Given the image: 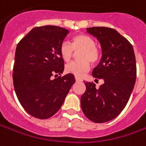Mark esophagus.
<instances>
[{"label": "esophagus", "mask_w": 146, "mask_h": 146, "mask_svg": "<svg viewBox=\"0 0 146 146\" xmlns=\"http://www.w3.org/2000/svg\"><path fill=\"white\" fill-rule=\"evenodd\" d=\"M75 79H76V81H77V82H79V81H82V80H81V78H79V77H75Z\"/></svg>", "instance_id": "obj_1"}]
</instances>
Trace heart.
Segmentation results:
<instances>
[{"label": "heart", "mask_w": 146, "mask_h": 146, "mask_svg": "<svg viewBox=\"0 0 146 146\" xmlns=\"http://www.w3.org/2000/svg\"><path fill=\"white\" fill-rule=\"evenodd\" d=\"M75 52L81 51L78 58L81 60L73 61L65 65L66 73L73 74L76 77H81L90 69V62L97 63L101 53L96 48L94 40L90 36L85 34H77L74 36L72 40V44L68 41H63L60 45V54L65 61H69L72 59Z\"/></svg>", "instance_id": "obj_1"}]
</instances>
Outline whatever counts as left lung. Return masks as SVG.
Here are the masks:
<instances>
[{
	"mask_svg": "<svg viewBox=\"0 0 146 146\" xmlns=\"http://www.w3.org/2000/svg\"><path fill=\"white\" fill-rule=\"evenodd\" d=\"M86 30L101 44L102 58L92 74L104 83L98 89L94 83L85 82L81 106L90 121L107 122L121 113L130 98L137 74L135 54L129 41L113 29L92 27Z\"/></svg>",
	"mask_w": 146,
	"mask_h": 146,
	"instance_id": "1",
	"label": "left lung"
}]
</instances>
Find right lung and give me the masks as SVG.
Masks as SVG:
<instances>
[{"mask_svg": "<svg viewBox=\"0 0 146 146\" xmlns=\"http://www.w3.org/2000/svg\"><path fill=\"white\" fill-rule=\"evenodd\" d=\"M69 33L53 25L36 27L17 46L14 90L21 105L34 117L47 119L55 114L76 81L70 73L56 77L64 71L60 45Z\"/></svg>", "mask_w": 146, "mask_h": 146, "instance_id": "obj_1", "label": "right lung"}]
</instances>
